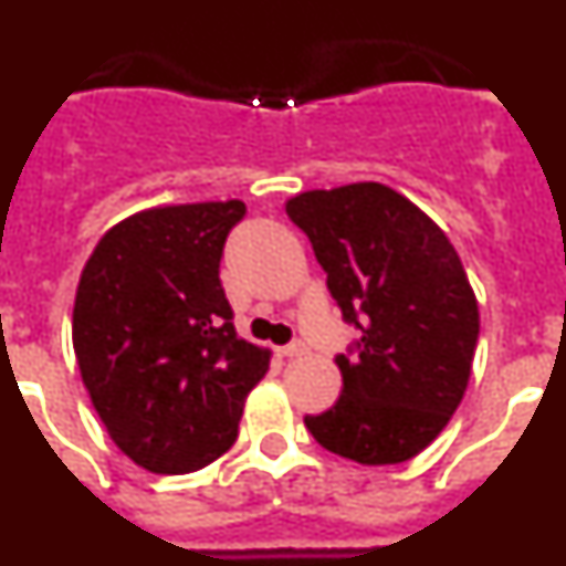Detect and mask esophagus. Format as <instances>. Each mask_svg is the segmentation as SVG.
Wrapping results in <instances>:
<instances>
[{
	"label": "esophagus",
	"mask_w": 566,
	"mask_h": 566,
	"mask_svg": "<svg viewBox=\"0 0 566 566\" xmlns=\"http://www.w3.org/2000/svg\"><path fill=\"white\" fill-rule=\"evenodd\" d=\"M306 352H308V348L303 343H289V345H283V348H277L280 357H286V359L303 357V354H306Z\"/></svg>",
	"instance_id": "34e87169"
}]
</instances>
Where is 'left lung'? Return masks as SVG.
<instances>
[{
  "label": "left lung",
  "mask_w": 566,
  "mask_h": 566,
  "mask_svg": "<svg viewBox=\"0 0 566 566\" xmlns=\"http://www.w3.org/2000/svg\"><path fill=\"white\" fill-rule=\"evenodd\" d=\"M345 323L343 394L306 417L326 451L399 464L424 451L459 408L479 339V306L457 249L405 195L374 181L312 189L286 203Z\"/></svg>",
  "instance_id": "8db88e82"
}]
</instances>
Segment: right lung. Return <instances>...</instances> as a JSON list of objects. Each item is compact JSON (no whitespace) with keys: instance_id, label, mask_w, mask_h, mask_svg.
<instances>
[{"instance_id":"obj_1","label":"right lung","mask_w":566,"mask_h":566,"mask_svg":"<svg viewBox=\"0 0 566 566\" xmlns=\"http://www.w3.org/2000/svg\"><path fill=\"white\" fill-rule=\"evenodd\" d=\"M243 201L155 207L115 223L90 254L73 348L93 408L149 473H192L229 451L269 352L240 339L221 286Z\"/></svg>"}]
</instances>
